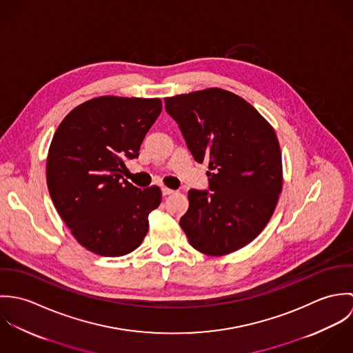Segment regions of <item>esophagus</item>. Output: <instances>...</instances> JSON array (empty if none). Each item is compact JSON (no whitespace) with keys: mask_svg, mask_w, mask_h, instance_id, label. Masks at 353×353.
<instances>
[{"mask_svg":"<svg viewBox=\"0 0 353 353\" xmlns=\"http://www.w3.org/2000/svg\"><path fill=\"white\" fill-rule=\"evenodd\" d=\"M174 193V190L172 189H168V188H161V194L165 197V196H170V194H172Z\"/></svg>","mask_w":353,"mask_h":353,"instance_id":"1","label":"esophagus"}]
</instances>
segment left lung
Masks as SVG:
<instances>
[{"label":"left lung","mask_w":353,"mask_h":353,"mask_svg":"<svg viewBox=\"0 0 353 353\" xmlns=\"http://www.w3.org/2000/svg\"><path fill=\"white\" fill-rule=\"evenodd\" d=\"M164 103L194 160L208 165L209 190H189L179 220L190 245L208 255L245 248L270 220L283 188L273 128L250 103L220 88Z\"/></svg>","instance_id":"left-lung-1"}]
</instances>
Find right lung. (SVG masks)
Returning a JSON list of instances; mask_svg holds the SVG:
<instances>
[{
  "label": "right lung",
  "mask_w": 353,
  "mask_h": 353,
  "mask_svg": "<svg viewBox=\"0 0 353 353\" xmlns=\"http://www.w3.org/2000/svg\"><path fill=\"white\" fill-rule=\"evenodd\" d=\"M160 112L157 98L101 97L73 108L54 133L46 167L51 200L90 252L121 256L145 238L161 192L141 190L122 175Z\"/></svg>",
  "instance_id": "obj_1"
}]
</instances>
